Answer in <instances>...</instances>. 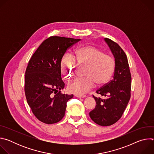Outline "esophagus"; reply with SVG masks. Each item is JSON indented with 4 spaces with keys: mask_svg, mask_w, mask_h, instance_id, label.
Listing matches in <instances>:
<instances>
[{
    "mask_svg": "<svg viewBox=\"0 0 154 154\" xmlns=\"http://www.w3.org/2000/svg\"><path fill=\"white\" fill-rule=\"evenodd\" d=\"M75 96L77 97H79V98H85V97H86L85 95H75Z\"/></svg>",
    "mask_w": 154,
    "mask_h": 154,
    "instance_id": "34e87169",
    "label": "esophagus"
}]
</instances>
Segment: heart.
Masks as SVG:
<instances>
[{
  "label": "heart",
  "mask_w": 154,
  "mask_h": 154,
  "mask_svg": "<svg viewBox=\"0 0 154 154\" xmlns=\"http://www.w3.org/2000/svg\"><path fill=\"white\" fill-rule=\"evenodd\" d=\"M74 58L79 64L85 66V78L76 79L68 85L69 92L82 95L94 88L95 83L98 86L105 85L110 79L115 69L114 58L93 46H87L79 48L75 51ZM77 67L73 57L66 54L60 61V69L66 79H71Z\"/></svg>",
  "instance_id": "obj_1"
}]
</instances>
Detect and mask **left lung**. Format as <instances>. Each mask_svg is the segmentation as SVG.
I'll list each match as a JSON object with an SVG mask.
<instances>
[{
  "instance_id": "8db88e82",
  "label": "left lung",
  "mask_w": 154,
  "mask_h": 154,
  "mask_svg": "<svg viewBox=\"0 0 154 154\" xmlns=\"http://www.w3.org/2000/svg\"><path fill=\"white\" fill-rule=\"evenodd\" d=\"M115 61L113 79L96 91L104 99L93 96L96 105L90 112L91 119L101 126H109L122 116L130 99L131 74L127 56L121 48L112 40L104 38Z\"/></svg>"
}]
</instances>
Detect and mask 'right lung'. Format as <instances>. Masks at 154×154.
<instances>
[{
	"mask_svg": "<svg viewBox=\"0 0 154 154\" xmlns=\"http://www.w3.org/2000/svg\"><path fill=\"white\" fill-rule=\"evenodd\" d=\"M80 39L51 36L44 41L30 58L25 75V93L34 115L52 124L64 117L66 103L73 94H61L64 83L60 61L66 50Z\"/></svg>",
	"mask_w": 154,
	"mask_h": 154,
	"instance_id": "obj_1",
	"label": "right lung"
}]
</instances>
